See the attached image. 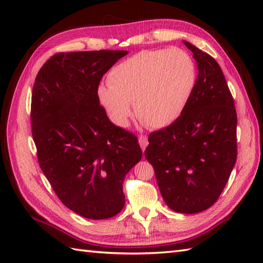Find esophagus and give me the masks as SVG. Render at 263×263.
<instances>
[{
  "label": "esophagus",
  "mask_w": 263,
  "mask_h": 263,
  "mask_svg": "<svg viewBox=\"0 0 263 263\" xmlns=\"http://www.w3.org/2000/svg\"><path fill=\"white\" fill-rule=\"evenodd\" d=\"M148 143L149 142H148V137L147 136H143L142 135V136L139 137V144H140L142 152H144V150H146Z\"/></svg>",
  "instance_id": "obj_1"
}]
</instances>
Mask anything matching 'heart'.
Listing matches in <instances>:
<instances>
[{"label":"heart","instance_id":"heart-1","mask_svg":"<svg viewBox=\"0 0 263 263\" xmlns=\"http://www.w3.org/2000/svg\"><path fill=\"white\" fill-rule=\"evenodd\" d=\"M195 79L193 60L182 49L142 51L114 66L108 85H100L97 93L116 125H126L135 102V111L142 122L152 127H165L186 107Z\"/></svg>","mask_w":263,"mask_h":263}]
</instances>
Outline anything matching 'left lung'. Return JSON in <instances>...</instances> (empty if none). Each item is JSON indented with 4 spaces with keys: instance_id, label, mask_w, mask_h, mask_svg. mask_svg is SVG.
<instances>
[{
    "instance_id": "left-lung-1",
    "label": "left lung",
    "mask_w": 263,
    "mask_h": 263,
    "mask_svg": "<svg viewBox=\"0 0 263 263\" xmlns=\"http://www.w3.org/2000/svg\"><path fill=\"white\" fill-rule=\"evenodd\" d=\"M183 43L197 61V81L181 116L150 133L144 156L166 204L181 214H197L218 200L236 163L237 116L219 64Z\"/></svg>"
}]
</instances>
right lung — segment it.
<instances>
[{
    "instance_id": "1",
    "label": "right lung",
    "mask_w": 263,
    "mask_h": 263,
    "mask_svg": "<svg viewBox=\"0 0 263 263\" xmlns=\"http://www.w3.org/2000/svg\"><path fill=\"white\" fill-rule=\"evenodd\" d=\"M127 53L55 54L33 83L30 119L39 166L62 203L89 219L123 209V181L142 157L137 137L109 121L97 93L103 76Z\"/></svg>"
}]
</instances>
